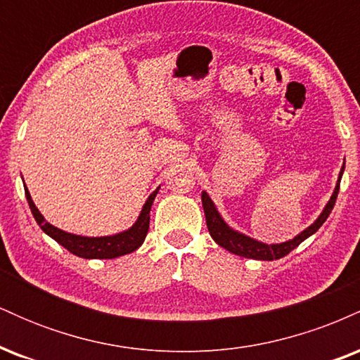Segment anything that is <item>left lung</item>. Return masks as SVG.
Returning <instances> with one entry per match:
<instances>
[{"instance_id": "1", "label": "left lung", "mask_w": 360, "mask_h": 360, "mask_svg": "<svg viewBox=\"0 0 360 360\" xmlns=\"http://www.w3.org/2000/svg\"><path fill=\"white\" fill-rule=\"evenodd\" d=\"M344 169H345V160H344V166L340 169V174H338L335 189H333L332 196H330L328 203L325 205L323 212L320 213V217H318L316 220L308 226V229H304L303 232L296 235L295 238H291V240H286L283 243H264L249 237V235L237 232V230H233L229 223L223 220L220 212H218L217 206H214V203L212 201V198L208 196V193L203 191L201 193V201H203V210L206 217V225H208V232L218 245L223 247V249H226L229 252H232L235 255H240V257L255 259V260H278L281 257H284V255H288L289 252L295 250L301 242L307 240L308 237H311V235L315 233L321 225H323L326 218H328V214L332 213L333 205H335L337 196H338V189H340V179H342V174H344Z\"/></svg>"}]
</instances>
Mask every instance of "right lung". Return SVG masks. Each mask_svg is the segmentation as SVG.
Returning a JSON list of instances; mask_svg holds the SVG:
<instances>
[{"instance_id":"right-lung-1","label":"right lung","mask_w":360,"mask_h":360,"mask_svg":"<svg viewBox=\"0 0 360 360\" xmlns=\"http://www.w3.org/2000/svg\"><path fill=\"white\" fill-rule=\"evenodd\" d=\"M25 188H27V186H25ZM159 188L147 198L137 221H135L130 229L115 235H106V237H82V235L64 232V230L57 229V226L51 225V223L45 220L44 214L39 212L34 200H32L28 189H25V196H27L28 206H30L32 214H34L35 221L39 223L40 229L57 243H60L64 249L71 252V254L82 259H115L120 257V255H125L137 250L143 243V240H146L148 232V223H150V208L157 193H159Z\"/></svg>"}]
</instances>
